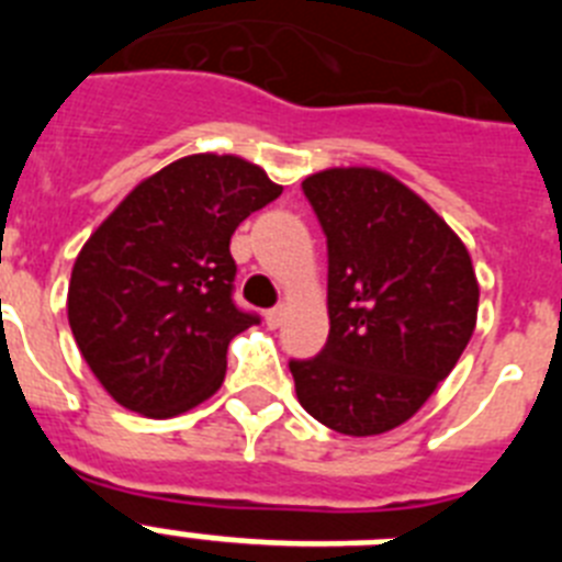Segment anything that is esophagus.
Instances as JSON below:
<instances>
[{
    "label": "esophagus",
    "mask_w": 562,
    "mask_h": 562,
    "mask_svg": "<svg viewBox=\"0 0 562 562\" xmlns=\"http://www.w3.org/2000/svg\"><path fill=\"white\" fill-rule=\"evenodd\" d=\"M265 321L270 329H278V326L284 324V306H272V310H267Z\"/></svg>",
    "instance_id": "34e87169"
}]
</instances>
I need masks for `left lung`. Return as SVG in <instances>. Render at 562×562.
Instances as JSON below:
<instances>
[{
	"mask_svg": "<svg viewBox=\"0 0 562 562\" xmlns=\"http://www.w3.org/2000/svg\"><path fill=\"white\" fill-rule=\"evenodd\" d=\"M301 188L329 250V340L290 360L297 402L337 434H385L428 402L473 337V261L391 173L329 168Z\"/></svg>",
	"mask_w": 562,
	"mask_h": 562,
	"instance_id": "8db88e82",
	"label": "left lung"
}]
</instances>
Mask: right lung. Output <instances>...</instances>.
<instances>
[{
	"instance_id": "1",
	"label": "right lung",
	"mask_w": 562,
	"mask_h": 562,
	"mask_svg": "<svg viewBox=\"0 0 562 562\" xmlns=\"http://www.w3.org/2000/svg\"><path fill=\"white\" fill-rule=\"evenodd\" d=\"M278 196L265 168L191 154L143 180L89 236L67 317L114 402L168 419L220 391L227 346L258 324L233 301L231 236Z\"/></svg>"
}]
</instances>
